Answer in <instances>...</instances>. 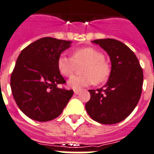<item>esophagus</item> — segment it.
<instances>
[{"instance_id":"esophagus-1","label":"esophagus","mask_w":154,"mask_h":154,"mask_svg":"<svg viewBox=\"0 0 154 154\" xmlns=\"http://www.w3.org/2000/svg\"><path fill=\"white\" fill-rule=\"evenodd\" d=\"M80 92H81V91H80L79 90H74V94H78Z\"/></svg>"}]
</instances>
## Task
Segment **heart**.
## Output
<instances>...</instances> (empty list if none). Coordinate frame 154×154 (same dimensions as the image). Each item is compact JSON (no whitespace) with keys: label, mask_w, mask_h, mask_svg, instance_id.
Here are the masks:
<instances>
[{"label":"heart","mask_w":154,"mask_h":154,"mask_svg":"<svg viewBox=\"0 0 154 154\" xmlns=\"http://www.w3.org/2000/svg\"><path fill=\"white\" fill-rule=\"evenodd\" d=\"M85 63L81 68V75L72 76L68 81L70 88L79 90L93 83L98 85L108 81L111 74V65L105 60V56L93 47L80 48L73 52L72 57L60 55L57 60L59 71L65 77L73 73L75 64Z\"/></svg>","instance_id":"obj_1"}]
</instances>
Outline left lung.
<instances>
[{"label": "left lung", "instance_id": "left-lung-1", "mask_svg": "<svg viewBox=\"0 0 154 154\" xmlns=\"http://www.w3.org/2000/svg\"><path fill=\"white\" fill-rule=\"evenodd\" d=\"M99 45L112 63L109 81L103 88L88 90L85 109L92 119L105 125L120 122L132 113L142 93L143 73L138 59L126 45L113 38L92 41Z\"/></svg>", "mask_w": 154, "mask_h": 154}]
</instances>
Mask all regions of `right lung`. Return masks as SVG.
Returning <instances> with one entry per match:
<instances>
[{
  "mask_svg": "<svg viewBox=\"0 0 154 154\" xmlns=\"http://www.w3.org/2000/svg\"><path fill=\"white\" fill-rule=\"evenodd\" d=\"M70 41L39 38L21 52L11 76L16 104L25 116L38 122L58 117L73 96V90L58 88L66 83L57 67L61 53Z\"/></svg>",
  "mask_w": 154,
  "mask_h": 154,
  "instance_id": "add662e5",
  "label": "right lung"
}]
</instances>
